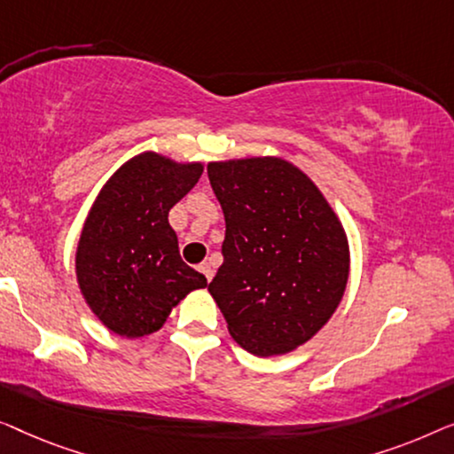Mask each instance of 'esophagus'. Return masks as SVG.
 Returning a JSON list of instances; mask_svg holds the SVG:
<instances>
[{
	"label": "esophagus",
	"instance_id": "obj_1",
	"mask_svg": "<svg viewBox=\"0 0 454 454\" xmlns=\"http://www.w3.org/2000/svg\"><path fill=\"white\" fill-rule=\"evenodd\" d=\"M200 271L203 273V276H206L207 282H212V278H214V265H212V263H207V261H203V263L200 265Z\"/></svg>",
	"mask_w": 454,
	"mask_h": 454
}]
</instances>
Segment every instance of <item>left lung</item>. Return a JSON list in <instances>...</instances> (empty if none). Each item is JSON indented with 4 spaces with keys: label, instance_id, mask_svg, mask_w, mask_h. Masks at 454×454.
Segmentation results:
<instances>
[{
    "label": "left lung",
    "instance_id": "8db88e82",
    "mask_svg": "<svg viewBox=\"0 0 454 454\" xmlns=\"http://www.w3.org/2000/svg\"><path fill=\"white\" fill-rule=\"evenodd\" d=\"M207 176L226 220L224 263L207 290L242 349L294 352L346 294V228L315 181L286 158L214 160Z\"/></svg>",
    "mask_w": 454,
    "mask_h": 454
}]
</instances>
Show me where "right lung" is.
<instances>
[{
    "mask_svg": "<svg viewBox=\"0 0 454 454\" xmlns=\"http://www.w3.org/2000/svg\"><path fill=\"white\" fill-rule=\"evenodd\" d=\"M203 175L200 160L145 150L102 184L75 248V279L88 309L114 335H152L207 279L178 253L170 207Z\"/></svg>",
    "mask_w": 454,
    "mask_h": 454,
    "instance_id": "right-lung-1",
    "label": "right lung"
}]
</instances>
